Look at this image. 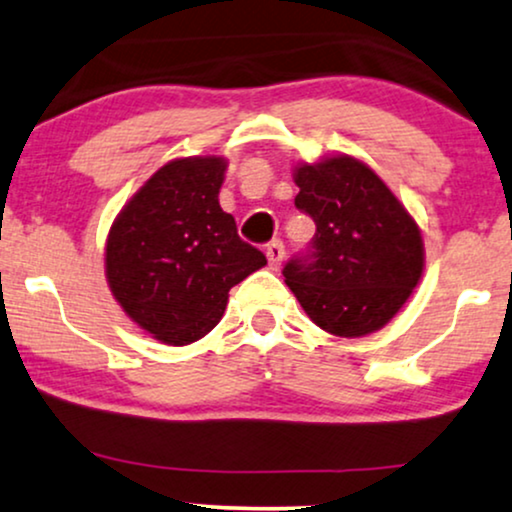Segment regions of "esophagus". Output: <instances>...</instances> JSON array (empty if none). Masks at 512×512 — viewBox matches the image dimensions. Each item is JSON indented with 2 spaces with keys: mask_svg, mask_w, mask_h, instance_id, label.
I'll return each instance as SVG.
<instances>
[{
  "mask_svg": "<svg viewBox=\"0 0 512 512\" xmlns=\"http://www.w3.org/2000/svg\"><path fill=\"white\" fill-rule=\"evenodd\" d=\"M266 256H268V263L270 268H280L282 266V258H285V244L280 242V239H275V242L268 244L266 249Z\"/></svg>",
  "mask_w": 512,
  "mask_h": 512,
  "instance_id": "34e87169",
  "label": "esophagus"
}]
</instances>
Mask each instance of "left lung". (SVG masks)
<instances>
[{
    "label": "left lung",
    "instance_id": "1",
    "mask_svg": "<svg viewBox=\"0 0 512 512\" xmlns=\"http://www.w3.org/2000/svg\"><path fill=\"white\" fill-rule=\"evenodd\" d=\"M294 206L315 235L282 275L308 318L337 337H363L399 313L420 282L425 249L415 220L365 163L332 156L299 166Z\"/></svg>",
    "mask_w": 512,
    "mask_h": 512
}]
</instances>
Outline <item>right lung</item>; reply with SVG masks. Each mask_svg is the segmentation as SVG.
I'll return each instance as SVG.
<instances>
[{
	"label": "right lung",
	"instance_id": "right-lung-1",
	"mask_svg": "<svg viewBox=\"0 0 512 512\" xmlns=\"http://www.w3.org/2000/svg\"><path fill=\"white\" fill-rule=\"evenodd\" d=\"M227 163L170 161L144 182L106 239V280L123 311L163 344L197 342L218 325L227 294L266 266L218 204Z\"/></svg>",
	"mask_w": 512,
	"mask_h": 512
}]
</instances>
